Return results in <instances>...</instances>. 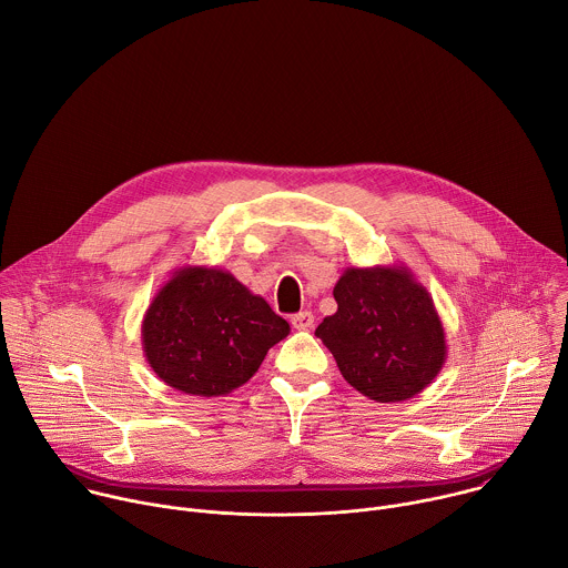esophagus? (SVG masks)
Returning a JSON list of instances; mask_svg holds the SVG:
<instances>
[{
    "mask_svg": "<svg viewBox=\"0 0 568 568\" xmlns=\"http://www.w3.org/2000/svg\"><path fill=\"white\" fill-rule=\"evenodd\" d=\"M292 326H294L296 331H310V328L314 326L312 312H298V314H294V316H292Z\"/></svg>",
    "mask_w": 568,
    "mask_h": 568,
    "instance_id": "obj_1",
    "label": "esophagus"
}]
</instances>
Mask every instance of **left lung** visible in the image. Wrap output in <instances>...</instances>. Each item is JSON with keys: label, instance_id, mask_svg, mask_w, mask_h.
<instances>
[{"label": "left lung", "instance_id": "8db88e82", "mask_svg": "<svg viewBox=\"0 0 568 568\" xmlns=\"http://www.w3.org/2000/svg\"><path fill=\"white\" fill-rule=\"evenodd\" d=\"M333 294L337 312L314 335L353 388L375 402H402L438 377L447 359L445 328L407 265L346 267Z\"/></svg>", "mask_w": 568, "mask_h": 568}]
</instances>
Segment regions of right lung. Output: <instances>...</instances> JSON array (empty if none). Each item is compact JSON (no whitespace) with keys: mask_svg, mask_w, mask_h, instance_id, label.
Wrapping results in <instances>:
<instances>
[{"mask_svg":"<svg viewBox=\"0 0 568 568\" xmlns=\"http://www.w3.org/2000/svg\"><path fill=\"white\" fill-rule=\"evenodd\" d=\"M290 323L231 272L184 265L159 287L141 321L143 355L169 386L217 397L254 377Z\"/></svg>","mask_w":568,"mask_h":568,"instance_id":"obj_1","label":"right lung"}]
</instances>
